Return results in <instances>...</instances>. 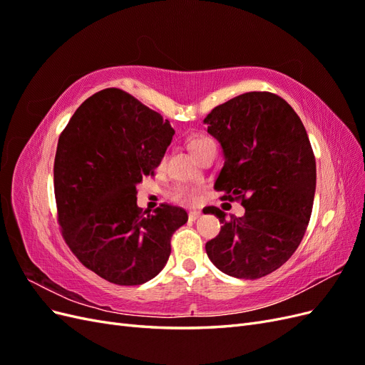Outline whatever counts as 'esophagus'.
I'll list each match as a JSON object with an SVG mask.
<instances>
[{
    "mask_svg": "<svg viewBox=\"0 0 365 365\" xmlns=\"http://www.w3.org/2000/svg\"><path fill=\"white\" fill-rule=\"evenodd\" d=\"M200 216H201V212H197V210H192V212H189V219L190 220H196Z\"/></svg>",
    "mask_w": 365,
    "mask_h": 365,
    "instance_id": "obj_1",
    "label": "esophagus"
}]
</instances>
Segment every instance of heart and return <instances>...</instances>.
I'll return each mask as SVG.
<instances>
[{
  "label": "heart",
  "mask_w": 365,
  "mask_h": 365,
  "mask_svg": "<svg viewBox=\"0 0 365 365\" xmlns=\"http://www.w3.org/2000/svg\"><path fill=\"white\" fill-rule=\"evenodd\" d=\"M189 148L195 153V157L197 160H201L207 155L208 152L216 149V143L208 137H193L189 141ZM164 165H165V160L163 158L158 164V169L163 170ZM200 195H201V190L197 189L196 185H189V184H176L170 190L172 201L182 204V205L196 204L197 201H200Z\"/></svg>",
  "instance_id": "b5f03b06"
}]
</instances>
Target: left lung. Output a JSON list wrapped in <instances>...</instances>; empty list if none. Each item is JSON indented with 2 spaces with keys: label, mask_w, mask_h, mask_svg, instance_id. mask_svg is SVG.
<instances>
[{
  "label": "left lung",
  "mask_w": 365,
  "mask_h": 365,
  "mask_svg": "<svg viewBox=\"0 0 365 365\" xmlns=\"http://www.w3.org/2000/svg\"><path fill=\"white\" fill-rule=\"evenodd\" d=\"M204 123L225 155L215 189L245 207L228 219L205 208L224 224L205 244L207 256L231 277H264L289 260L311 219L317 165L307 132L291 105L267 91L231 98Z\"/></svg>",
  "instance_id": "left-lung-1"
}]
</instances>
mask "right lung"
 <instances>
[{"mask_svg":"<svg viewBox=\"0 0 365 365\" xmlns=\"http://www.w3.org/2000/svg\"><path fill=\"white\" fill-rule=\"evenodd\" d=\"M175 134L135 97L106 88L77 108L54 158L61 233L85 268L109 283L135 286L160 274L185 210L161 204L144 216L137 184L158 168Z\"/></svg>","mask_w":365,"mask_h":365,"instance_id":"add662e5","label":"right lung"}]
</instances>
